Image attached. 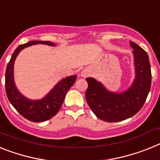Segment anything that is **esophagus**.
<instances>
[{
	"label": "esophagus",
	"instance_id": "1",
	"mask_svg": "<svg viewBox=\"0 0 160 160\" xmlns=\"http://www.w3.org/2000/svg\"><path fill=\"white\" fill-rule=\"evenodd\" d=\"M88 75H89V71L87 70V69H83V70L81 72V76L82 78L87 77Z\"/></svg>",
	"mask_w": 160,
	"mask_h": 160
}]
</instances>
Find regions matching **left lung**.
Masks as SVG:
<instances>
[{
  "mask_svg": "<svg viewBox=\"0 0 160 160\" xmlns=\"http://www.w3.org/2000/svg\"><path fill=\"white\" fill-rule=\"evenodd\" d=\"M133 48L135 79L129 89L122 93L108 91L93 78H86L87 104L95 115L107 122L124 121L134 116L145 103L151 86V71L149 57L140 46L130 41Z\"/></svg>",
  "mask_w": 160,
  "mask_h": 160,
  "instance_id": "1",
  "label": "left lung"
}]
</instances>
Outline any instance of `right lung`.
Here are the masks:
<instances>
[{"label":"right lung","instance_id":"obj_1","mask_svg":"<svg viewBox=\"0 0 160 160\" xmlns=\"http://www.w3.org/2000/svg\"><path fill=\"white\" fill-rule=\"evenodd\" d=\"M37 43L55 46L50 41H30L19 45L13 52L5 71V91L9 102L23 117L33 122H42L51 119L58 112L63 103L65 95L74 84L77 76H69L57 83L44 98L39 100H31L23 96L18 91L13 81V64L18 54L23 48Z\"/></svg>","mask_w":160,"mask_h":160}]
</instances>
